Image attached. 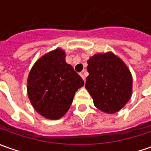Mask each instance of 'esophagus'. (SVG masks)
Here are the masks:
<instances>
[{
    "mask_svg": "<svg viewBox=\"0 0 151 151\" xmlns=\"http://www.w3.org/2000/svg\"><path fill=\"white\" fill-rule=\"evenodd\" d=\"M80 75H81V76L82 77V79H83L84 81H86V76H85V70H83L82 72H81V73H80Z\"/></svg>",
    "mask_w": 151,
    "mask_h": 151,
    "instance_id": "obj_1",
    "label": "esophagus"
}]
</instances>
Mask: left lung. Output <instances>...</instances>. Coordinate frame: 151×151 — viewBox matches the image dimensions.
Segmentation results:
<instances>
[{"mask_svg":"<svg viewBox=\"0 0 151 151\" xmlns=\"http://www.w3.org/2000/svg\"><path fill=\"white\" fill-rule=\"evenodd\" d=\"M87 63L86 88L94 106L107 113L119 111L132 95V77L127 65L112 52L96 54Z\"/></svg>","mask_w":151,"mask_h":151,"instance_id":"8db88e82","label":"left lung"}]
</instances>
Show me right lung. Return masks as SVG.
I'll use <instances>...</instances> for the list:
<instances>
[{
	"label": "right lung",
	"instance_id": "add662e5",
	"mask_svg": "<svg viewBox=\"0 0 151 151\" xmlns=\"http://www.w3.org/2000/svg\"><path fill=\"white\" fill-rule=\"evenodd\" d=\"M65 52L56 49L36 62L28 78V94L42 116L58 119L64 116L84 81L65 62Z\"/></svg>",
	"mask_w": 151,
	"mask_h": 151
}]
</instances>
